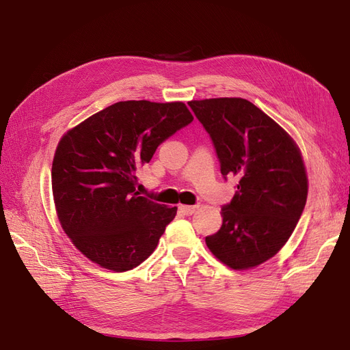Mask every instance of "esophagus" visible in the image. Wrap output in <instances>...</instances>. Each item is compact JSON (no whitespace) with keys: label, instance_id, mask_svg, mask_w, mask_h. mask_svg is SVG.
I'll return each instance as SVG.
<instances>
[{"label":"esophagus","instance_id":"esophagus-1","mask_svg":"<svg viewBox=\"0 0 350 350\" xmlns=\"http://www.w3.org/2000/svg\"><path fill=\"white\" fill-rule=\"evenodd\" d=\"M179 208H181L185 215L191 216L198 210V206H179Z\"/></svg>","mask_w":350,"mask_h":350}]
</instances>
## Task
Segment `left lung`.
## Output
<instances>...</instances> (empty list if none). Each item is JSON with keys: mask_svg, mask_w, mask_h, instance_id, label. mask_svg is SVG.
I'll list each match as a JSON object with an SVG mask.
<instances>
[{"mask_svg": "<svg viewBox=\"0 0 350 350\" xmlns=\"http://www.w3.org/2000/svg\"><path fill=\"white\" fill-rule=\"evenodd\" d=\"M216 149L220 172L239 183L221 207L224 224L208 250L235 270L256 267L280 251L301 219L308 179L292 137L241 98L188 102Z\"/></svg>", "mask_w": 350, "mask_h": 350, "instance_id": "obj_1", "label": "left lung"}]
</instances>
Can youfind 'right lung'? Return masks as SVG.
I'll use <instances>...</instances> for the list:
<instances>
[{
	"label": "right lung",
	"mask_w": 350,
	"mask_h": 350,
	"mask_svg": "<svg viewBox=\"0 0 350 350\" xmlns=\"http://www.w3.org/2000/svg\"><path fill=\"white\" fill-rule=\"evenodd\" d=\"M193 120L183 102H116L59 140L52 162L57 215L89 260L126 271L154 251L176 207L137 193V171Z\"/></svg>",
	"instance_id": "obj_1"
}]
</instances>
